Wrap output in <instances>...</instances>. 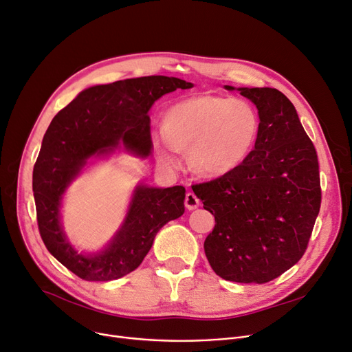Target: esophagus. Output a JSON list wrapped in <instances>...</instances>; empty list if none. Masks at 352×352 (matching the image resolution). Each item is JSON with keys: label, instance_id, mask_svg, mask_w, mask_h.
<instances>
[{"label": "esophagus", "instance_id": "1", "mask_svg": "<svg viewBox=\"0 0 352 352\" xmlns=\"http://www.w3.org/2000/svg\"><path fill=\"white\" fill-rule=\"evenodd\" d=\"M198 204H200V200H198L197 195L194 192H187V195H186V207L188 210H195L198 207Z\"/></svg>", "mask_w": 352, "mask_h": 352}]
</instances>
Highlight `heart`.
<instances>
[{"mask_svg":"<svg viewBox=\"0 0 352 352\" xmlns=\"http://www.w3.org/2000/svg\"><path fill=\"white\" fill-rule=\"evenodd\" d=\"M261 132V116L244 99L200 95L181 100L166 111L162 136L173 151L187 154L195 174L220 178L236 171L252 155ZM160 160L174 165L165 145H157Z\"/></svg>","mask_w":352,"mask_h":352,"instance_id":"b5f03b06","label":"heart"}]
</instances>
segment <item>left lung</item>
<instances>
[{
  "label": "left lung",
  "instance_id": "1",
  "mask_svg": "<svg viewBox=\"0 0 352 352\" xmlns=\"http://www.w3.org/2000/svg\"><path fill=\"white\" fill-rule=\"evenodd\" d=\"M237 90L261 116L254 151L232 174L195 184L192 191L216 220L204 241L212 270L226 280L266 283L298 263L308 248L320 208L319 164L282 91Z\"/></svg>",
  "mask_w": 352,
  "mask_h": 352
}]
</instances>
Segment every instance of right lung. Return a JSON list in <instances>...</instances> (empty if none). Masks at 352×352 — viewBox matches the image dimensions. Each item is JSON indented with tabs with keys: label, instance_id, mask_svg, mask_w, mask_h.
I'll list each match as a JSON object with an SVG mask.
<instances>
[{
	"label": "right lung",
	"instance_id": "right-lung-1",
	"mask_svg": "<svg viewBox=\"0 0 352 352\" xmlns=\"http://www.w3.org/2000/svg\"><path fill=\"white\" fill-rule=\"evenodd\" d=\"M190 87L192 83L168 76L94 86L53 118L33 171L37 223L45 248L76 276L90 282L125 276L142 263L160 228L184 214V187L138 186L124 224L94 254L76 252L60 224L62 197L86 160L111 154L119 144L136 155H149L151 106L165 94Z\"/></svg>",
	"mask_w": 352,
	"mask_h": 352
}]
</instances>
